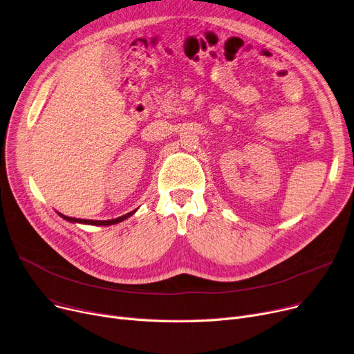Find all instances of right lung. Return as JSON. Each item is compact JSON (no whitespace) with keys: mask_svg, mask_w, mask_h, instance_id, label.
I'll list each match as a JSON object with an SVG mask.
<instances>
[{"mask_svg":"<svg viewBox=\"0 0 354 354\" xmlns=\"http://www.w3.org/2000/svg\"><path fill=\"white\" fill-rule=\"evenodd\" d=\"M135 212H136V209L132 210V212H129V214H127V215H124V216H120V218H116V219H109V221H88V219H77V218L65 216V215H62V214H58V215H59L62 219H65L66 222H71V223H84V225H93V226H111V225L120 223V222L128 219L129 216H132V215L135 214Z\"/></svg>","mask_w":354,"mask_h":354,"instance_id":"obj_1","label":"right lung"}]
</instances>
